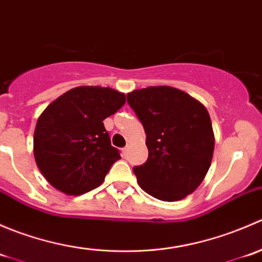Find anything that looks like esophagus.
Instances as JSON below:
<instances>
[{
  "label": "esophagus",
  "mask_w": 262,
  "mask_h": 262,
  "mask_svg": "<svg viewBox=\"0 0 262 262\" xmlns=\"http://www.w3.org/2000/svg\"><path fill=\"white\" fill-rule=\"evenodd\" d=\"M121 152H123V156H124V157H125L126 153H128V147H124L123 149H121Z\"/></svg>",
  "instance_id": "1"
}]
</instances>
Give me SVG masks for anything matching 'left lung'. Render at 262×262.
<instances>
[{
	"mask_svg": "<svg viewBox=\"0 0 262 262\" xmlns=\"http://www.w3.org/2000/svg\"><path fill=\"white\" fill-rule=\"evenodd\" d=\"M126 100L147 134V161L133 167L139 186L163 202L184 199L202 184L212 162L209 113L202 102L170 86L134 90Z\"/></svg>",
	"mask_w": 262,
	"mask_h": 262,
	"instance_id": "left-lung-1",
	"label": "left lung"
}]
</instances>
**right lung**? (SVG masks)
<instances>
[{
  "mask_svg": "<svg viewBox=\"0 0 262 262\" xmlns=\"http://www.w3.org/2000/svg\"><path fill=\"white\" fill-rule=\"evenodd\" d=\"M125 104V95L109 87L81 86L48 105L34 132V157L44 178L68 195L102 184L120 160L102 121Z\"/></svg>",
  "mask_w": 262,
  "mask_h": 262,
  "instance_id": "obj_1",
  "label": "right lung"
}]
</instances>
